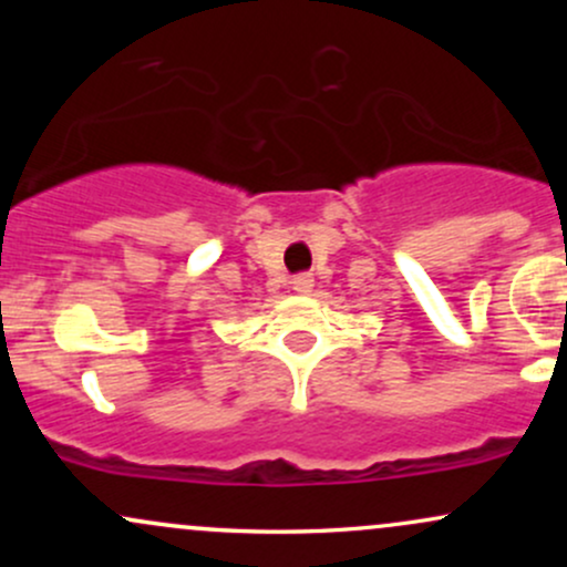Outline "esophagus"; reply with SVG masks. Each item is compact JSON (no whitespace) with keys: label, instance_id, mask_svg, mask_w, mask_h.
<instances>
[{"label":"esophagus","instance_id":"esophagus-1","mask_svg":"<svg viewBox=\"0 0 567 567\" xmlns=\"http://www.w3.org/2000/svg\"><path fill=\"white\" fill-rule=\"evenodd\" d=\"M290 288L296 290V292H311V288H315V277H311V275H298V277H292Z\"/></svg>","mask_w":567,"mask_h":567}]
</instances>
